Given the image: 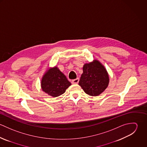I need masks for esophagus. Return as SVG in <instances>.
Returning a JSON list of instances; mask_svg holds the SVG:
<instances>
[{"label": "esophagus", "instance_id": "obj_1", "mask_svg": "<svg viewBox=\"0 0 147 147\" xmlns=\"http://www.w3.org/2000/svg\"><path fill=\"white\" fill-rule=\"evenodd\" d=\"M79 78H76V79H75L72 80L71 83H72V84H76L79 83Z\"/></svg>", "mask_w": 147, "mask_h": 147}]
</instances>
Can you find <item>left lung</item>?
Instances as JSON below:
<instances>
[{
  "instance_id": "left-lung-1",
  "label": "left lung",
  "mask_w": 147,
  "mask_h": 147,
  "mask_svg": "<svg viewBox=\"0 0 147 147\" xmlns=\"http://www.w3.org/2000/svg\"><path fill=\"white\" fill-rule=\"evenodd\" d=\"M79 84L85 93L91 96L101 94L109 83V77L105 67L98 61L85 63Z\"/></svg>"
}]
</instances>
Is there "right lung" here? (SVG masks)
Listing matches in <instances>:
<instances>
[{
  "label": "right lung",
  "mask_w": 147,
  "mask_h": 147,
  "mask_svg": "<svg viewBox=\"0 0 147 147\" xmlns=\"http://www.w3.org/2000/svg\"><path fill=\"white\" fill-rule=\"evenodd\" d=\"M71 85L66 76L57 67L48 69L41 80L42 90L53 97L62 95Z\"/></svg>",
  "instance_id": "add662e5"
}]
</instances>
